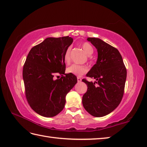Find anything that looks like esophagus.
<instances>
[{"label": "esophagus", "instance_id": "1", "mask_svg": "<svg viewBox=\"0 0 147 147\" xmlns=\"http://www.w3.org/2000/svg\"><path fill=\"white\" fill-rule=\"evenodd\" d=\"M77 81H78V82H80L81 81H82V79H81V78L78 77H77Z\"/></svg>", "mask_w": 147, "mask_h": 147}]
</instances>
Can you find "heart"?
<instances>
[{
	"label": "heart",
	"instance_id": "b5f03b06",
	"mask_svg": "<svg viewBox=\"0 0 147 147\" xmlns=\"http://www.w3.org/2000/svg\"><path fill=\"white\" fill-rule=\"evenodd\" d=\"M83 50L84 51L88 56L92 55L94 52V49L87 42H84L81 45ZM70 48H68L67 50L65 51L64 55H63V60L66 63H69L70 61ZM88 68L86 66L84 65H79L77 64H73L71 66L67 68V71L69 74H72L75 76H81L82 75L86 74L87 72Z\"/></svg>",
	"mask_w": 147,
	"mask_h": 147
}]
</instances>
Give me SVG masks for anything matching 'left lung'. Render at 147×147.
<instances>
[{"instance_id":"obj_1","label":"left lung","mask_w":147,"mask_h":147,"mask_svg":"<svg viewBox=\"0 0 147 147\" xmlns=\"http://www.w3.org/2000/svg\"><path fill=\"white\" fill-rule=\"evenodd\" d=\"M87 40L96 48L98 58L86 76L97 81L93 83L82 80L88 87L82 97V104L91 115L102 117L111 113L121 101L126 68L121 55L116 48L99 38H88Z\"/></svg>"}]
</instances>
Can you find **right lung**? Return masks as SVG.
<instances>
[{
  "label": "right lung",
  "mask_w": 147,
  "mask_h": 147,
  "mask_svg": "<svg viewBox=\"0 0 147 147\" xmlns=\"http://www.w3.org/2000/svg\"><path fill=\"white\" fill-rule=\"evenodd\" d=\"M72 42L69 36L48 38L29 52L22 70L25 94L38 115L50 118L60 113L67 94L77 82L74 74H65L63 55ZM57 73L62 76L55 80Z\"/></svg>",
  "instance_id": "add662e5"
}]
</instances>
